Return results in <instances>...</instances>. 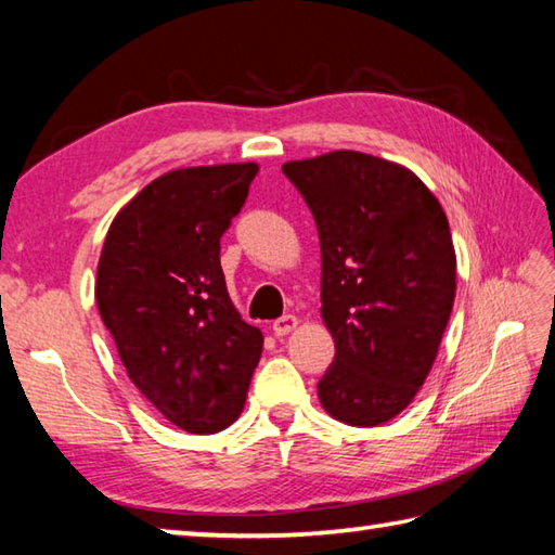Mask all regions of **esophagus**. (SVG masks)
Returning <instances> with one entry per match:
<instances>
[{
	"label": "esophagus",
	"mask_w": 555,
	"mask_h": 555,
	"mask_svg": "<svg viewBox=\"0 0 555 555\" xmlns=\"http://www.w3.org/2000/svg\"><path fill=\"white\" fill-rule=\"evenodd\" d=\"M298 327V318L296 315H281L279 321H274V325H271V331H274V335H279V337H284V335H288V333H294Z\"/></svg>",
	"instance_id": "obj_1"
}]
</instances>
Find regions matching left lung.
<instances>
[{
    "instance_id": "left-lung-1",
    "label": "left lung",
    "mask_w": 555,
    "mask_h": 555,
    "mask_svg": "<svg viewBox=\"0 0 555 555\" xmlns=\"http://www.w3.org/2000/svg\"><path fill=\"white\" fill-rule=\"evenodd\" d=\"M281 171L321 237L335 360L318 399L343 424H387L426 382L453 311L457 259L443 205L406 166L350 149Z\"/></svg>"
}]
</instances>
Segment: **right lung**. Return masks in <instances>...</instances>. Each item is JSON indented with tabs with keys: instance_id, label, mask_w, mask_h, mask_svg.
I'll return each instance as SVG.
<instances>
[{
	"instance_id": "1",
	"label": "right lung",
	"mask_w": 555,
	"mask_h": 555,
	"mask_svg": "<svg viewBox=\"0 0 555 555\" xmlns=\"http://www.w3.org/2000/svg\"><path fill=\"white\" fill-rule=\"evenodd\" d=\"M259 164L176 168L112 220L95 300L129 379L188 434H218L244 409L264 335L242 321L220 237Z\"/></svg>"
}]
</instances>
